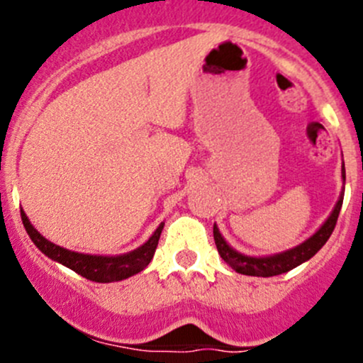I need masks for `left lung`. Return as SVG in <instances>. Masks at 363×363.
<instances>
[{
  "mask_svg": "<svg viewBox=\"0 0 363 363\" xmlns=\"http://www.w3.org/2000/svg\"><path fill=\"white\" fill-rule=\"evenodd\" d=\"M342 179H346L344 164H342ZM342 199H344V193L339 199V202L335 205L334 211H332L330 218L325 221V225L321 226V228L318 230L311 239H307L306 242L294 247V250L281 252V255L269 256V258H252V256L240 255V252L232 250V247H230L228 244L225 242V239L221 237L218 226L214 225V240H216V247H218L219 256L225 259L226 265H230L235 272L244 274V276L270 277V276H279V274L288 272V270L298 267L300 263L313 258V256L325 246V242L330 239L332 232H334L335 225H337L339 212H340V207H342Z\"/></svg>",
  "mask_w": 363,
  "mask_h": 363,
  "instance_id": "left-lung-1",
  "label": "left lung"
}]
</instances>
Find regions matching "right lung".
Returning <instances> with one entry per match:
<instances>
[{
    "instance_id": "right-lung-1",
    "label": "right lung",
    "mask_w": 363,
    "mask_h": 363,
    "mask_svg": "<svg viewBox=\"0 0 363 363\" xmlns=\"http://www.w3.org/2000/svg\"><path fill=\"white\" fill-rule=\"evenodd\" d=\"M21 218H23V225L28 232V235L31 237V240L35 242V246L38 247L43 255H47L49 258L56 259V262L63 263L65 267L72 269L73 272H77L79 276L86 277V279L94 281V283H112V281H123L126 277L138 274L140 270H144L149 265V262L155 256L156 247H158V240L161 235V230H163L164 223L156 228L155 235L147 240L142 247L138 250L128 252V255L121 256H91V255H80V252H73L63 247L56 246V244L49 242L45 237L40 235L33 225L29 223V219L26 218V214L21 211Z\"/></svg>"
}]
</instances>
